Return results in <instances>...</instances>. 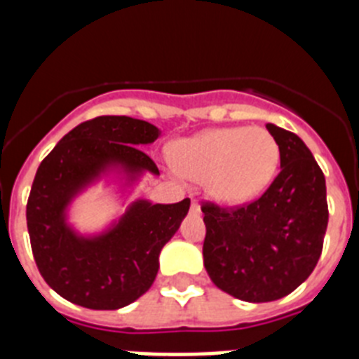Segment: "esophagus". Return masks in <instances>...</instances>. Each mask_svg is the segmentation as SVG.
Listing matches in <instances>:
<instances>
[{
  "instance_id": "obj_1",
  "label": "esophagus",
  "mask_w": 359,
  "mask_h": 359,
  "mask_svg": "<svg viewBox=\"0 0 359 359\" xmlns=\"http://www.w3.org/2000/svg\"><path fill=\"white\" fill-rule=\"evenodd\" d=\"M190 210L196 212V214H199V212H201V208H199V203L196 201V199H194V201H192V207H190Z\"/></svg>"
}]
</instances>
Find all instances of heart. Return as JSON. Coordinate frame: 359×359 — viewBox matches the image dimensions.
Returning a JSON list of instances; mask_svg holds the SVG:
<instances>
[{"label":"heart","mask_w":359,"mask_h":359,"mask_svg":"<svg viewBox=\"0 0 359 359\" xmlns=\"http://www.w3.org/2000/svg\"><path fill=\"white\" fill-rule=\"evenodd\" d=\"M172 160L183 176L207 182L208 192L219 203L243 205L271 182L278 144L264 128H219L180 142Z\"/></svg>","instance_id":"1"}]
</instances>
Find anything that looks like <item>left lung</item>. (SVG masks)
I'll list each match as a JSON object with an SVG mask.
<instances>
[{
    "label": "left lung",
    "instance_id": "8db88e82",
    "mask_svg": "<svg viewBox=\"0 0 359 359\" xmlns=\"http://www.w3.org/2000/svg\"><path fill=\"white\" fill-rule=\"evenodd\" d=\"M280 151V172L243 207L203 203V261L219 290L244 302H271L297 290L315 269L329 210L325 176L294 133L266 123Z\"/></svg>",
    "mask_w": 359,
    "mask_h": 359
}]
</instances>
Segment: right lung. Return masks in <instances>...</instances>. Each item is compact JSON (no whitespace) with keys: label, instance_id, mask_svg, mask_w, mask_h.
I'll return each mask as SVG.
<instances>
[{"label":"right lung","instance_id":"add662e5","mask_svg":"<svg viewBox=\"0 0 359 359\" xmlns=\"http://www.w3.org/2000/svg\"><path fill=\"white\" fill-rule=\"evenodd\" d=\"M160 129L131 116H97L79 123L41 161L27 203V226L37 269L50 287L88 309H120L156 278L160 252L185 219L190 199L172 205L131 203L98 236H79L68 224L69 203L109 170L136 182L160 174L142 151Z\"/></svg>","mask_w":359,"mask_h":359}]
</instances>
